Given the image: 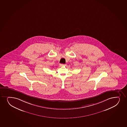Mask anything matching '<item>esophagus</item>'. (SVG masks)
<instances>
[{
  "label": "esophagus",
  "mask_w": 127,
  "mask_h": 127,
  "mask_svg": "<svg viewBox=\"0 0 127 127\" xmlns=\"http://www.w3.org/2000/svg\"><path fill=\"white\" fill-rule=\"evenodd\" d=\"M60 66H66V64H59Z\"/></svg>",
  "instance_id": "1"
}]
</instances>
